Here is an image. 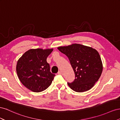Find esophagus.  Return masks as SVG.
<instances>
[{
    "instance_id": "esophagus-1",
    "label": "esophagus",
    "mask_w": 120,
    "mask_h": 120,
    "mask_svg": "<svg viewBox=\"0 0 120 120\" xmlns=\"http://www.w3.org/2000/svg\"><path fill=\"white\" fill-rule=\"evenodd\" d=\"M57 74H59V75H62V72H61V71H58V72L57 73Z\"/></svg>"
}]
</instances>
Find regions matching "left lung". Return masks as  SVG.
I'll return each mask as SVG.
<instances>
[{
	"mask_svg": "<svg viewBox=\"0 0 120 120\" xmlns=\"http://www.w3.org/2000/svg\"><path fill=\"white\" fill-rule=\"evenodd\" d=\"M69 59L75 73V79L68 85L73 90H90L100 78L102 64L100 54L92 48L78 44L58 48Z\"/></svg>",
	"mask_w": 120,
	"mask_h": 120,
	"instance_id": "8db88e82",
	"label": "left lung"
}]
</instances>
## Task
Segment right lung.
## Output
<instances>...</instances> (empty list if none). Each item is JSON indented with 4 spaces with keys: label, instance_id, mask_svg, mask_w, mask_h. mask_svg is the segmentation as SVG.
<instances>
[{
    "label": "right lung",
    "instance_id": "add662e5",
    "mask_svg": "<svg viewBox=\"0 0 120 120\" xmlns=\"http://www.w3.org/2000/svg\"><path fill=\"white\" fill-rule=\"evenodd\" d=\"M53 49H30L24 53L16 64V72L22 83L33 92L48 87L55 75L50 72L47 58Z\"/></svg>",
    "mask_w": 120,
    "mask_h": 120
}]
</instances>
